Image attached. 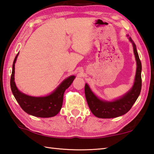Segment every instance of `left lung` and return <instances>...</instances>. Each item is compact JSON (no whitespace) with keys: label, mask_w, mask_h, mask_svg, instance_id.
<instances>
[{"label":"left lung","mask_w":154,"mask_h":154,"mask_svg":"<svg viewBox=\"0 0 154 154\" xmlns=\"http://www.w3.org/2000/svg\"><path fill=\"white\" fill-rule=\"evenodd\" d=\"M129 40L132 42L135 55L137 68L134 83L132 89L119 99L113 101H106L99 99L86 83L85 86V94L89 109L94 116L100 119H112L122 116L131 109L140 94L142 89V63L139 58L134 42L131 38Z\"/></svg>","instance_id":"1"}]
</instances>
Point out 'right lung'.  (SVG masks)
<instances>
[{
    "label": "right lung",
    "mask_w": 154,
    "mask_h": 154,
    "mask_svg": "<svg viewBox=\"0 0 154 154\" xmlns=\"http://www.w3.org/2000/svg\"><path fill=\"white\" fill-rule=\"evenodd\" d=\"M18 54L13 62L11 78V88L13 95L22 110L30 115L49 118L54 116L60 112L63 104L65 91L69 87L75 78L74 75L65 79L53 93L45 97H32L20 92L14 82V66Z\"/></svg>",
    "instance_id": "right-lung-1"
}]
</instances>
